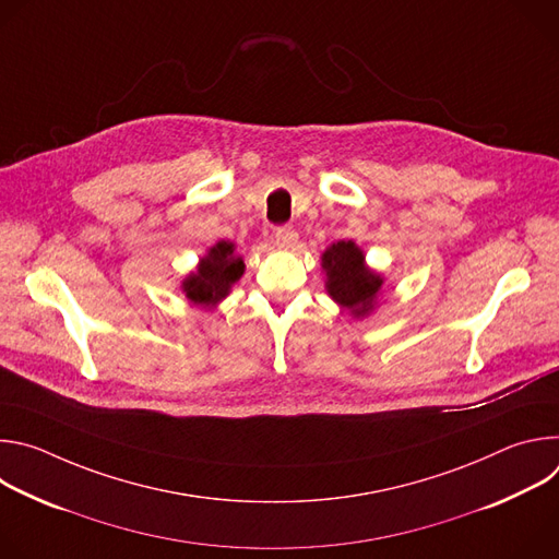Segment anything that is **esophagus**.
<instances>
[{
	"label": "esophagus",
	"mask_w": 559,
	"mask_h": 559,
	"mask_svg": "<svg viewBox=\"0 0 559 559\" xmlns=\"http://www.w3.org/2000/svg\"><path fill=\"white\" fill-rule=\"evenodd\" d=\"M274 238H276V246L289 250V248L296 246L298 234H296V229H294L292 225H283V227H278V229L274 231Z\"/></svg>",
	"instance_id": "34e87169"
}]
</instances>
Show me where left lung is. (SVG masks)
I'll use <instances>...</instances> for the list:
<instances>
[{
	"label": "left lung",
	"instance_id": "left-lung-1",
	"mask_svg": "<svg viewBox=\"0 0 559 559\" xmlns=\"http://www.w3.org/2000/svg\"><path fill=\"white\" fill-rule=\"evenodd\" d=\"M323 270L328 274L325 289L354 318H365L382 289V276L365 265V254L354 241H338L323 252Z\"/></svg>",
	"mask_w": 559,
	"mask_h": 559
}]
</instances>
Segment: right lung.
<instances>
[{
  "mask_svg": "<svg viewBox=\"0 0 559 559\" xmlns=\"http://www.w3.org/2000/svg\"><path fill=\"white\" fill-rule=\"evenodd\" d=\"M234 243L218 241L207 254L199 261L197 272H190L183 278L181 289L188 300L201 307H216L231 289V285L243 276L246 263L234 252Z\"/></svg>",
  "mask_w": 559,
  "mask_h": 559,
  "instance_id": "right-lung-1",
  "label": "right lung"
}]
</instances>
